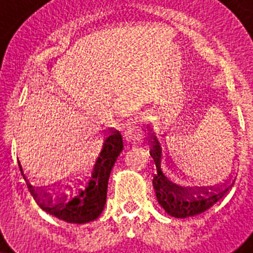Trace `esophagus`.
Instances as JSON below:
<instances>
[{
	"label": "esophagus",
	"mask_w": 253,
	"mask_h": 253,
	"mask_svg": "<svg viewBox=\"0 0 253 253\" xmlns=\"http://www.w3.org/2000/svg\"><path fill=\"white\" fill-rule=\"evenodd\" d=\"M125 137L131 142H139L143 137V129L137 121H131L125 128Z\"/></svg>",
	"instance_id": "esophagus-1"
}]
</instances>
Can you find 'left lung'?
<instances>
[{
  "mask_svg": "<svg viewBox=\"0 0 253 253\" xmlns=\"http://www.w3.org/2000/svg\"><path fill=\"white\" fill-rule=\"evenodd\" d=\"M150 155L157 172L153 177L159 205L169 215L187 218L211 208L231 186V174L226 176H203L190 171H178V180L169 177L163 169V152L155 136L150 137Z\"/></svg>",
  "mask_w": 253,
  "mask_h": 253,
  "instance_id": "1",
  "label": "left lung"
}]
</instances>
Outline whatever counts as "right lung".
<instances>
[{
	"instance_id": "1",
	"label": "right lung",
	"mask_w": 253,
	"mask_h": 253,
	"mask_svg": "<svg viewBox=\"0 0 253 253\" xmlns=\"http://www.w3.org/2000/svg\"><path fill=\"white\" fill-rule=\"evenodd\" d=\"M122 149V136L116 129L104 139L83 175L78 172L77 176H70L68 180L53 185V190L35 191L29 185L33 197L42 211L67 223L94 220L105 206L109 176Z\"/></svg>"
}]
</instances>
